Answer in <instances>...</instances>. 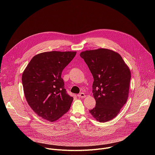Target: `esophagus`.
<instances>
[{"label":"esophagus","mask_w":155,"mask_h":155,"mask_svg":"<svg viewBox=\"0 0 155 155\" xmlns=\"http://www.w3.org/2000/svg\"><path fill=\"white\" fill-rule=\"evenodd\" d=\"M77 96H78V97H80V98H84V97L86 96L85 94H84V93H79Z\"/></svg>","instance_id":"34e87169"}]
</instances>
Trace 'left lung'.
Returning a JSON list of instances; mask_svg holds the SVG:
<instances>
[{"label":"left lung","mask_w":155,"mask_h":155,"mask_svg":"<svg viewBox=\"0 0 155 155\" xmlns=\"http://www.w3.org/2000/svg\"><path fill=\"white\" fill-rule=\"evenodd\" d=\"M80 56L94 78L96 106L90 113L101 123L114 119L128 97L131 77L129 68L118 53L108 49L84 51Z\"/></svg>","instance_id":"obj_1"}]
</instances>
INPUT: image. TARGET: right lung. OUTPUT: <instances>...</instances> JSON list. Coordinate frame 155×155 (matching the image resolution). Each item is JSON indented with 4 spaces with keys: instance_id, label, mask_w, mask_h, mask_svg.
Wrapping results in <instances>:
<instances>
[{
    "instance_id": "obj_1",
    "label": "right lung",
    "mask_w": 155,
    "mask_h": 155,
    "mask_svg": "<svg viewBox=\"0 0 155 155\" xmlns=\"http://www.w3.org/2000/svg\"><path fill=\"white\" fill-rule=\"evenodd\" d=\"M75 51H48L35 55L22 75L26 99L39 117L54 121L67 113L74 98L64 87L62 72Z\"/></svg>"
}]
</instances>
